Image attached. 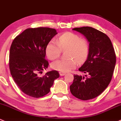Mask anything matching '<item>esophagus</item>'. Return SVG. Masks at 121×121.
<instances>
[{
    "mask_svg": "<svg viewBox=\"0 0 121 121\" xmlns=\"http://www.w3.org/2000/svg\"><path fill=\"white\" fill-rule=\"evenodd\" d=\"M59 74H60V76H63L65 75L66 73H64V72H59Z\"/></svg>",
    "mask_w": 121,
    "mask_h": 121,
    "instance_id": "obj_1",
    "label": "esophagus"
}]
</instances>
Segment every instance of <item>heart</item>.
Returning <instances> with one entry per match:
<instances>
[{
	"label": "heart",
	"mask_w": 121,
	"mask_h": 121,
	"mask_svg": "<svg viewBox=\"0 0 121 121\" xmlns=\"http://www.w3.org/2000/svg\"><path fill=\"white\" fill-rule=\"evenodd\" d=\"M67 59L55 61L51 66L53 69L61 72H67L74 69L77 61L80 63L84 62L89 53V44L84 38L73 33H65L59 36L56 41H51L46 48V55L51 60L60 56L61 50H66Z\"/></svg>",
	"instance_id": "obj_1"
}]
</instances>
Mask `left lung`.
Here are the masks:
<instances>
[{
  "instance_id": "8db88e82",
  "label": "left lung",
  "mask_w": 121,
  "mask_h": 121,
  "mask_svg": "<svg viewBox=\"0 0 121 121\" xmlns=\"http://www.w3.org/2000/svg\"><path fill=\"white\" fill-rule=\"evenodd\" d=\"M84 35L89 42L87 60L79 69L85 76L74 74L70 86L72 95L82 100L100 95L109 85L116 63V55L109 37L90 27L73 28Z\"/></svg>"
}]
</instances>
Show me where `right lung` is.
Masks as SVG:
<instances>
[{"label": "right lung", "instance_id": "right-lung-1", "mask_svg": "<svg viewBox=\"0 0 121 121\" xmlns=\"http://www.w3.org/2000/svg\"><path fill=\"white\" fill-rule=\"evenodd\" d=\"M56 34L54 28H29L17 35L11 45L9 68L12 78L18 88L32 97L48 94L55 80L59 77L57 70L39 75L48 68L46 48Z\"/></svg>", "mask_w": 121, "mask_h": 121}]
</instances>
